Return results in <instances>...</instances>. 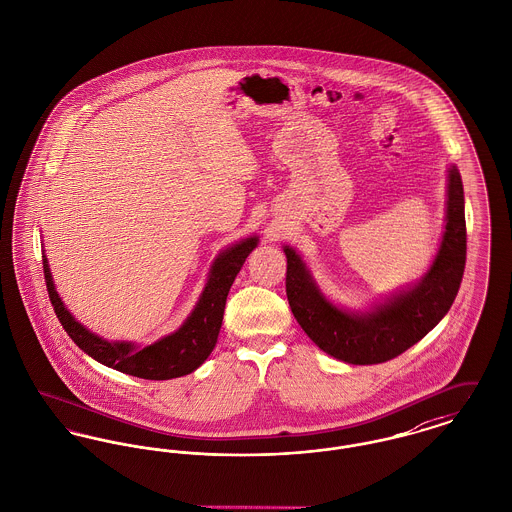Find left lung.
<instances>
[{
  "label": "left lung",
  "instance_id": "obj_1",
  "mask_svg": "<svg viewBox=\"0 0 512 512\" xmlns=\"http://www.w3.org/2000/svg\"><path fill=\"white\" fill-rule=\"evenodd\" d=\"M446 172L443 237L429 270L369 308L355 310L332 303L303 256L283 246L289 307L308 338L324 353L349 365L390 361L425 338L450 310L466 266V215L460 172L456 165Z\"/></svg>",
  "mask_w": 512,
  "mask_h": 512
}]
</instances>
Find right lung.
<instances>
[{"instance_id":"1","label":"right lung","mask_w":512,"mask_h":512,"mask_svg":"<svg viewBox=\"0 0 512 512\" xmlns=\"http://www.w3.org/2000/svg\"><path fill=\"white\" fill-rule=\"evenodd\" d=\"M258 242V235H252L221 250L209 268L198 303L182 322V326L169 336L145 347H141L137 341L104 340L95 332L87 330L81 322L75 320V316L60 299L46 256H42V268L48 297L58 314V320L62 322L69 338L89 357L126 375L147 380H169L194 373L213 351L223 324L229 289L244 260L258 246Z\"/></svg>"}]
</instances>
